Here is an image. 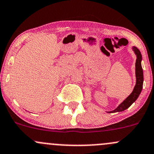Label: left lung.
I'll return each instance as SVG.
<instances>
[{"label": "left lung", "mask_w": 154, "mask_h": 154, "mask_svg": "<svg viewBox=\"0 0 154 154\" xmlns=\"http://www.w3.org/2000/svg\"><path fill=\"white\" fill-rule=\"evenodd\" d=\"M134 53L137 55V60L135 63V67H136V85L134 86V88L133 90L132 93L126 98V99L120 104L118 107L114 110L111 111L109 112H121L129 108L131 104L134 103L138 96L141 93L142 89H143V72L141 66V60H142V55L140 53V50L137 47H133Z\"/></svg>", "instance_id": "8db88e82"}]
</instances>
